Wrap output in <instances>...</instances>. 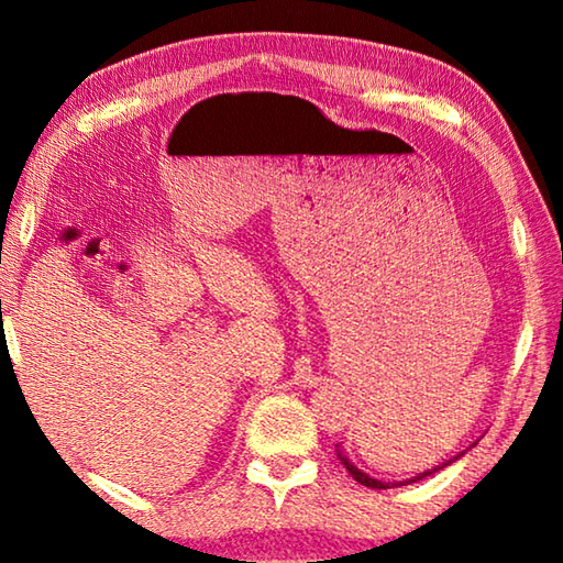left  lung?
Instances as JSON below:
<instances>
[{"label":"left lung","mask_w":563,"mask_h":563,"mask_svg":"<svg viewBox=\"0 0 563 563\" xmlns=\"http://www.w3.org/2000/svg\"><path fill=\"white\" fill-rule=\"evenodd\" d=\"M474 446V444H472ZM464 452H460L456 456H452V460H446V462H442L440 466H432V470H427V472H422V474H417V476H412V479H407V482H383V479H375V476H369V474H365L362 470H357L355 464H352L345 454L340 452V444H338V456H340V462L345 464V470L352 474V479L355 482H360V484H365V487H373V489H389V487H402V484H409V482H419V479H424V476H430V474H434V472H440V470H444V466H450L452 462H456L460 460Z\"/></svg>","instance_id":"8db88e82"}]
</instances>
